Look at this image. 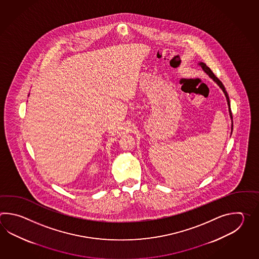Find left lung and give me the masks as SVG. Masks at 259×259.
I'll use <instances>...</instances> for the list:
<instances>
[{
	"label": "left lung",
	"mask_w": 259,
	"mask_h": 259,
	"mask_svg": "<svg viewBox=\"0 0 259 259\" xmlns=\"http://www.w3.org/2000/svg\"><path fill=\"white\" fill-rule=\"evenodd\" d=\"M199 65L202 66V68L204 69V71L205 72V73H207V74L209 75V77H211V78H213V80H214V81H215V82L218 83V85L220 86V88L222 89L223 93L225 94L226 99H227V102H228V105H229V112H230V116H231V119H232V113H231V104H230V98H229V95H228V94H227V92H226V89L225 87H224V85L222 84V82H221L220 79H219V78L217 77V76H215V74L213 73V71H212V70L210 69L209 67L206 66V65H205L204 63H200ZM231 131H232V125H231Z\"/></svg>",
	"instance_id": "left-lung-1"
}]
</instances>
